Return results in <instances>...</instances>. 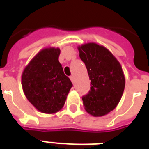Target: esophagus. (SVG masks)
<instances>
[{"label":"esophagus","instance_id":"34e87169","mask_svg":"<svg viewBox=\"0 0 149 149\" xmlns=\"http://www.w3.org/2000/svg\"><path fill=\"white\" fill-rule=\"evenodd\" d=\"M70 78V79H71V81H72V84H73V83H74V77H73V76H71Z\"/></svg>","mask_w":149,"mask_h":149}]
</instances>
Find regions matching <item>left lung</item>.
Instances as JSON below:
<instances>
[{"label":"left lung","mask_w":149,"mask_h":149,"mask_svg":"<svg viewBox=\"0 0 149 149\" xmlns=\"http://www.w3.org/2000/svg\"><path fill=\"white\" fill-rule=\"evenodd\" d=\"M91 80V91L83 97L86 111L102 117L116 108L124 93L125 77L120 63L106 47L95 42L77 47Z\"/></svg>","instance_id":"1"}]
</instances>
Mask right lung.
<instances>
[{"instance_id":"obj_1","label":"right lung","mask_w":149,"mask_h":149,"mask_svg":"<svg viewBox=\"0 0 149 149\" xmlns=\"http://www.w3.org/2000/svg\"><path fill=\"white\" fill-rule=\"evenodd\" d=\"M59 48L40 50L22 74V86L29 101L42 113L52 114L62 110L72 84L58 62Z\"/></svg>"}]
</instances>
